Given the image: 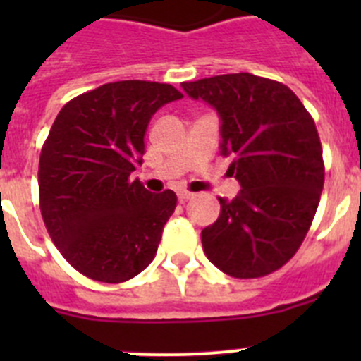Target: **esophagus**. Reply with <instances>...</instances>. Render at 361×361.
Listing matches in <instances>:
<instances>
[{
	"mask_svg": "<svg viewBox=\"0 0 361 361\" xmlns=\"http://www.w3.org/2000/svg\"><path fill=\"white\" fill-rule=\"evenodd\" d=\"M177 197H178V200H180V202H186V200H190L191 197H193V193H190V191H178L177 193Z\"/></svg>",
	"mask_w": 361,
	"mask_h": 361,
	"instance_id": "obj_1",
	"label": "esophagus"
}]
</instances>
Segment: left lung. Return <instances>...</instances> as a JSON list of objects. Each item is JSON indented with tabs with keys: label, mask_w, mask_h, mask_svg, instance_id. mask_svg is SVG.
Listing matches in <instances>:
<instances>
[{
	"label": "left lung",
	"mask_w": 361,
	"mask_h": 361,
	"mask_svg": "<svg viewBox=\"0 0 361 361\" xmlns=\"http://www.w3.org/2000/svg\"><path fill=\"white\" fill-rule=\"evenodd\" d=\"M191 99L215 108L220 153L240 184L200 233L213 266L235 279L269 275L298 251L324 190V159L314 121L282 82L226 73L183 82Z\"/></svg>",
	"instance_id": "8db88e82"
}]
</instances>
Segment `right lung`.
<instances>
[{
	"mask_svg": "<svg viewBox=\"0 0 361 361\" xmlns=\"http://www.w3.org/2000/svg\"><path fill=\"white\" fill-rule=\"evenodd\" d=\"M177 99L164 82H108L54 121L39 157L41 215L57 250L88 279L126 282L157 253L177 195H155L130 175L142 164L149 119Z\"/></svg>",
	"mask_w": 361,
	"mask_h": 361,
	"instance_id": "obj_1",
	"label": "right lung"
}]
</instances>
